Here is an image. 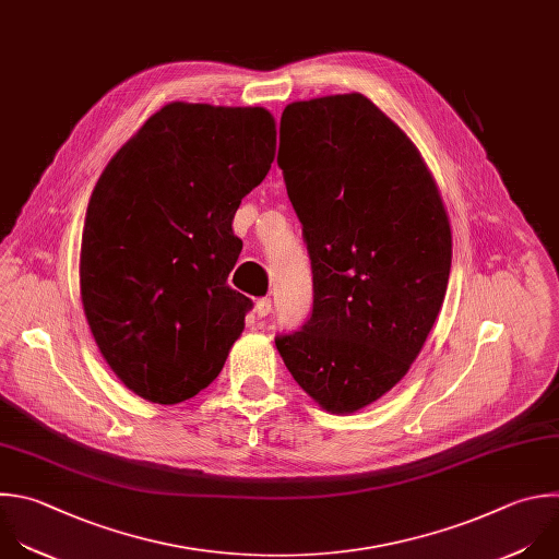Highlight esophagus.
<instances>
[{
    "label": "esophagus",
    "instance_id": "34e87169",
    "mask_svg": "<svg viewBox=\"0 0 559 559\" xmlns=\"http://www.w3.org/2000/svg\"><path fill=\"white\" fill-rule=\"evenodd\" d=\"M254 311H257V316H259L261 320H263V318H267V316H270V311H272V300H270V298H261V300H257Z\"/></svg>",
    "mask_w": 559,
    "mask_h": 559
}]
</instances>
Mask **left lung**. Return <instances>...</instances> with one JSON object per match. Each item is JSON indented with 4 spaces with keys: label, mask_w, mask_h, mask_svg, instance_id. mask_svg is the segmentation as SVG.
<instances>
[{
    "label": "left lung",
    "mask_w": 559,
    "mask_h": 559,
    "mask_svg": "<svg viewBox=\"0 0 559 559\" xmlns=\"http://www.w3.org/2000/svg\"><path fill=\"white\" fill-rule=\"evenodd\" d=\"M278 166L302 224L313 309L276 337L298 386L348 415L386 395L441 311L452 230L415 142L364 94L289 103Z\"/></svg>",
    "instance_id": "left-lung-1"
}]
</instances>
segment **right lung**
Instances as JSON below:
<instances>
[{"label": "right lung", "instance_id": "add662e5", "mask_svg": "<svg viewBox=\"0 0 559 559\" xmlns=\"http://www.w3.org/2000/svg\"><path fill=\"white\" fill-rule=\"evenodd\" d=\"M274 153L267 109L177 100L98 177L81 300L105 361L138 397L179 404L222 373L252 307L228 285L241 252L233 219Z\"/></svg>", "mask_w": 559, "mask_h": 559}]
</instances>
